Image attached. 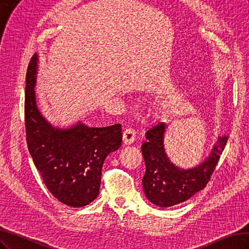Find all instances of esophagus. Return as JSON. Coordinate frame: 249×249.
I'll list each match as a JSON object with an SVG mask.
<instances>
[{"instance_id": "1", "label": "esophagus", "mask_w": 249, "mask_h": 249, "mask_svg": "<svg viewBox=\"0 0 249 249\" xmlns=\"http://www.w3.org/2000/svg\"><path fill=\"white\" fill-rule=\"evenodd\" d=\"M136 139V132L133 129H125L123 134V142L124 144H131L135 142Z\"/></svg>"}]
</instances>
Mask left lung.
Returning a JSON list of instances; mask_svg holds the SVG:
<instances>
[{
    "label": "left lung",
    "mask_w": 249,
    "mask_h": 249,
    "mask_svg": "<svg viewBox=\"0 0 249 249\" xmlns=\"http://www.w3.org/2000/svg\"><path fill=\"white\" fill-rule=\"evenodd\" d=\"M165 130L166 124L160 123L145 133L147 142L142 145L145 163L142 187L151 203L160 207H171L189 199L208 184L228 136L219 137L210 155L201 165L185 170L173 165L168 159L163 148Z\"/></svg>",
    "instance_id": "obj_1"
}]
</instances>
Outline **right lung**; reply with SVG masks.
Instances as JSON below:
<instances>
[{
    "mask_svg": "<svg viewBox=\"0 0 249 249\" xmlns=\"http://www.w3.org/2000/svg\"><path fill=\"white\" fill-rule=\"evenodd\" d=\"M37 68L36 54L26 72L24 113L28 151L52 195L71 207H82L99 195L105 160L121 144V124L89 128L78 123L70 129L54 128L36 105Z\"/></svg>",
    "mask_w": 249,
    "mask_h": 249,
    "instance_id": "add662e5",
    "label": "right lung"
}]
</instances>
